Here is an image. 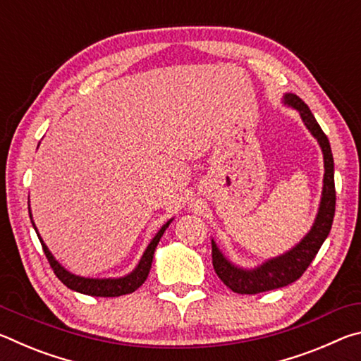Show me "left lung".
<instances>
[{
	"label": "left lung",
	"mask_w": 361,
	"mask_h": 361,
	"mask_svg": "<svg viewBox=\"0 0 361 361\" xmlns=\"http://www.w3.org/2000/svg\"><path fill=\"white\" fill-rule=\"evenodd\" d=\"M283 103L286 106L295 108L301 116L304 126L319 142L323 152V189L319 212H317L312 228L305 234L301 242L283 255L271 258L262 262L258 267L245 269L231 262L218 248L215 240L212 239V259L216 276L223 280L226 286L240 295H256V293L271 291L290 285L302 276L305 269L319 253L320 247L331 231L334 209H336V191H334V161L331 146L328 137L323 133L319 122L310 113L309 106L295 94H285Z\"/></svg>",
	"instance_id": "obj_1"
}]
</instances>
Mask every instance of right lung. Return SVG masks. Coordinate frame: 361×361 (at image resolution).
I'll return each mask as SVG.
<instances>
[{
	"mask_svg": "<svg viewBox=\"0 0 361 361\" xmlns=\"http://www.w3.org/2000/svg\"><path fill=\"white\" fill-rule=\"evenodd\" d=\"M28 213H30V219H32V224L36 231V234H38V239L41 242L42 250H44V255L49 261V264H51L54 274L59 277L60 282H62L65 286H68L70 290L82 293V295L102 296V298H116V296H122V295H129V293H133L145 283V280L149 274L152 256H154L157 243H159V240H161L164 232H166V229L169 228V224L173 221V218L169 219V221L157 231V234L152 237L149 245L146 247L143 256L140 258L137 267L133 269L130 274H127V276H124V277H118V279H90V277L76 276V274L66 271V269L60 264L56 258H54V255L49 252L47 245L44 243V240L41 239L38 229H36L33 216H32V210H30V204H28Z\"/></svg>",
	"mask_w": 361,
	"mask_h": 361,
	"instance_id": "right-lung-1",
	"label": "right lung"
}]
</instances>
